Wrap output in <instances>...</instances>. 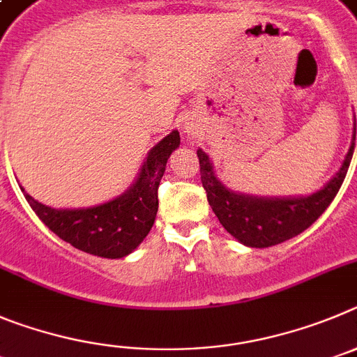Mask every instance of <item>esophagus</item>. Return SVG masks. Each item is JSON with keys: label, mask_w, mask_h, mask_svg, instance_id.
<instances>
[{"label": "esophagus", "mask_w": 357, "mask_h": 357, "mask_svg": "<svg viewBox=\"0 0 357 357\" xmlns=\"http://www.w3.org/2000/svg\"><path fill=\"white\" fill-rule=\"evenodd\" d=\"M188 133H190V131H188Z\"/></svg>", "instance_id": "1"}]
</instances>
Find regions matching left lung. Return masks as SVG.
<instances>
[{
  "instance_id": "8db88e82",
  "label": "left lung",
  "mask_w": 357,
  "mask_h": 357,
  "mask_svg": "<svg viewBox=\"0 0 357 357\" xmlns=\"http://www.w3.org/2000/svg\"><path fill=\"white\" fill-rule=\"evenodd\" d=\"M354 140L356 123L351 149L347 153L340 171L327 185H324L322 190L307 197H252L236 194L220 183V179L215 176L206 153L197 149L201 181L206 190L211 210L215 211L224 229L243 245L261 249L287 242L307 229L336 197L351 165Z\"/></svg>"
}]
</instances>
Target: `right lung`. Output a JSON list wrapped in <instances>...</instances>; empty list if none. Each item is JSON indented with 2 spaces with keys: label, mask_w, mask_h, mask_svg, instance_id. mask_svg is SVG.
<instances>
[{
  "label": "right lung",
  "mask_w": 357,
  "mask_h": 357,
  "mask_svg": "<svg viewBox=\"0 0 357 357\" xmlns=\"http://www.w3.org/2000/svg\"><path fill=\"white\" fill-rule=\"evenodd\" d=\"M178 147L179 133L174 130L149 151L130 190L99 206L54 210L21 190L37 217L63 242L101 258H124L142 243L155 224L160 181L167 160Z\"/></svg>",
  "instance_id": "obj_1"
}]
</instances>
